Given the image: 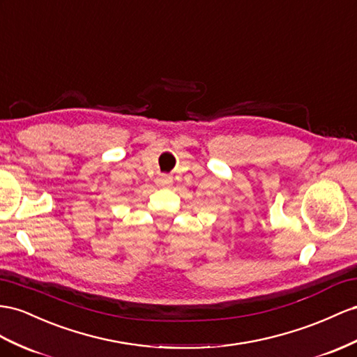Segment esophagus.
<instances>
[{
    "label": "esophagus",
    "mask_w": 357,
    "mask_h": 357,
    "mask_svg": "<svg viewBox=\"0 0 357 357\" xmlns=\"http://www.w3.org/2000/svg\"><path fill=\"white\" fill-rule=\"evenodd\" d=\"M157 184H158V187H162V188L170 187L173 184V178L167 176V175H161L157 178Z\"/></svg>",
    "instance_id": "1"
}]
</instances>
